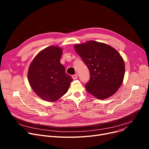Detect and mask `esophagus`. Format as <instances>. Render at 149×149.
Wrapping results in <instances>:
<instances>
[{
	"label": "esophagus",
	"instance_id": "obj_1",
	"mask_svg": "<svg viewBox=\"0 0 149 149\" xmlns=\"http://www.w3.org/2000/svg\"><path fill=\"white\" fill-rule=\"evenodd\" d=\"M72 79H73L74 80H75V79H77V77H78V75H77V74H74V75H72Z\"/></svg>",
	"mask_w": 149,
	"mask_h": 149
}]
</instances>
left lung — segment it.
I'll return each instance as SVG.
<instances>
[{
  "instance_id": "left-lung-1",
  "label": "left lung",
  "mask_w": 149,
  "mask_h": 149,
  "mask_svg": "<svg viewBox=\"0 0 149 149\" xmlns=\"http://www.w3.org/2000/svg\"><path fill=\"white\" fill-rule=\"evenodd\" d=\"M74 48L89 70L86 91L100 100L113 95L123 83L125 72L119 52L111 46L93 40L75 45Z\"/></svg>"
}]
</instances>
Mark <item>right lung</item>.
Wrapping results in <instances>:
<instances>
[{
    "mask_svg": "<svg viewBox=\"0 0 149 149\" xmlns=\"http://www.w3.org/2000/svg\"><path fill=\"white\" fill-rule=\"evenodd\" d=\"M62 52L57 46H49L37 55L29 68L31 87L47 101L53 102L65 95L73 80L60 62Z\"/></svg>",
    "mask_w": 149,
    "mask_h": 149,
    "instance_id": "right-lung-1",
    "label": "right lung"
}]
</instances>
